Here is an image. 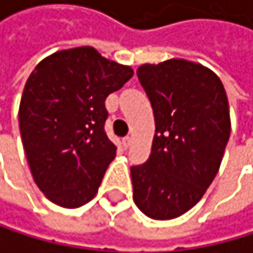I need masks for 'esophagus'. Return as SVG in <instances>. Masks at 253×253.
Returning a JSON list of instances; mask_svg holds the SVG:
<instances>
[{"mask_svg":"<svg viewBox=\"0 0 253 253\" xmlns=\"http://www.w3.org/2000/svg\"><path fill=\"white\" fill-rule=\"evenodd\" d=\"M121 144H123V147H124V149H129L130 145H132V138H130V136H124L123 141H121Z\"/></svg>","mask_w":253,"mask_h":253,"instance_id":"34e87169","label":"esophagus"}]
</instances>
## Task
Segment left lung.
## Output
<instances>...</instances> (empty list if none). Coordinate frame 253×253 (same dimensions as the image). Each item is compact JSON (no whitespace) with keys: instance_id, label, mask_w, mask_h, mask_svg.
Here are the masks:
<instances>
[{"instance_id":"1","label":"left lung","mask_w":253,"mask_h":253,"mask_svg":"<svg viewBox=\"0 0 253 253\" xmlns=\"http://www.w3.org/2000/svg\"><path fill=\"white\" fill-rule=\"evenodd\" d=\"M153 108L155 136L147 162L130 169L133 200L150 218L191 210L214 180L231 135L229 103L210 68L185 59L136 70Z\"/></svg>"}]
</instances>
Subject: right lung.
I'll use <instances>...</instances> for the list:
<instances>
[{"instance_id": "right-lung-1", "label": "right lung", "mask_w": 253, "mask_h": 253, "mask_svg": "<svg viewBox=\"0 0 253 253\" xmlns=\"http://www.w3.org/2000/svg\"><path fill=\"white\" fill-rule=\"evenodd\" d=\"M133 70L92 46L60 50L41 60L19 103V130L39 190L62 208H79L98 191L117 145L104 132V100Z\"/></svg>"}]
</instances>
